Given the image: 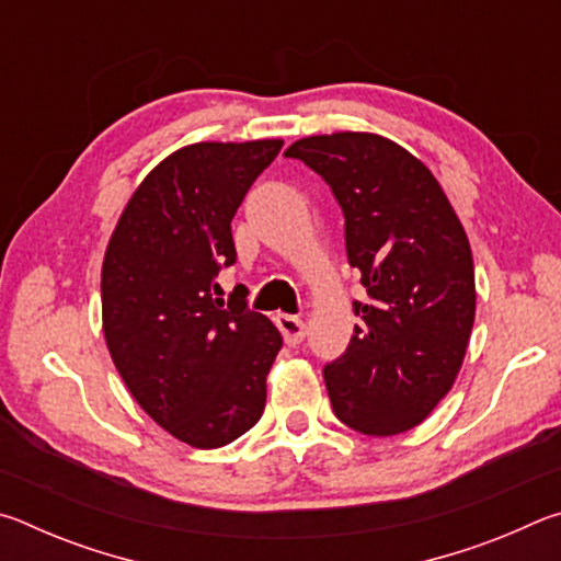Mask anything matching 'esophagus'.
<instances>
[{
    "mask_svg": "<svg viewBox=\"0 0 561 561\" xmlns=\"http://www.w3.org/2000/svg\"><path fill=\"white\" fill-rule=\"evenodd\" d=\"M274 321H277L282 336H284V341H287L289 346L301 344V339L307 336V324H304V321H301L299 317L277 314V319H274Z\"/></svg>",
    "mask_w": 561,
    "mask_h": 561,
    "instance_id": "obj_1",
    "label": "esophagus"
}]
</instances>
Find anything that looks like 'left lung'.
<instances>
[{
	"label": "left lung",
	"instance_id": "8db88e82",
	"mask_svg": "<svg viewBox=\"0 0 561 561\" xmlns=\"http://www.w3.org/2000/svg\"><path fill=\"white\" fill-rule=\"evenodd\" d=\"M327 180L368 301L346 354L324 368L339 421L366 435L415 428L448 396L474 321L472 250L421 158L366 130L307 136L284 150Z\"/></svg>",
	"mask_w": 561,
	"mask_h": 561
}]
</instances>
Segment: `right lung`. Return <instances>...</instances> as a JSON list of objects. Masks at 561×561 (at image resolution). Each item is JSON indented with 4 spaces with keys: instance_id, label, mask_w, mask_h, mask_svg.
Here are the masks:
<instances>
[{
    "instance_id": "add662e5",
    "label": "right lung",
    "mask_w": 561,
    "mask_h": 561,
    "mask_svg": "<svg viewBox=\"0 0 561 561\" xmlns=\"http://www.w3.org/2000/svg\"><path fill=\"white\" fill-rule=\"evenodd\" d=\"M284 140H203L160 160L130 195L101 267L108 354L138 405L190 448H220L252 428L282 348L244 287L220 297L234 262L232 217Z\"/></svg>"
}]
</instances>
